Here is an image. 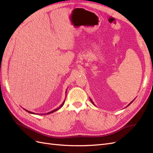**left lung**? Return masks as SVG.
Returning <instances> with one entry per match:
<instances>
[{
    "instance_id": "left-lung-1",
    "label": "left lung",
    "mask_w": 153,
    "mask_h": 153,
    "mask_svg": "<svg viewBox=\"0 0 153 153\" xmlns=\"http://www.w3.org/2000/svg\"><path fill=\"white\" fill-rule=\"evenodd\" d=\"M135 100V99H134V100H133V101H131V103H129V105H128V106H129V105H130V104H131V103H132V102H133V101H134V100ZM90 100H91V103H92V104H93V105H94V102H93V101H92V100H91V99H90ZM127 106H126V107H127Z\"/></svg>"
}]
</instances>
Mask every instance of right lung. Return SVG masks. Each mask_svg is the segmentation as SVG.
Returning a JSON list of instances; mask_svg holds the SVG:
<instances>
[{
    "mask_svg": "<svg viewBox=\"0 0 153 153\" xmlns=\"http://www.w3.org/2000/svg\"><path fill=\"white\" fill-rule=\"evenodd\" d=\"M67 91V90H66ZM65 100H66V99L65 100H64V101H63V103L61 105H60L59 106V107L58 108H57L56 109H55V110H52V111H51V112H48V113H47V114H40L41 115H47V114H52V113H53V112H55V111H57V110H58L59 109H60V108H61V107H62V106H63V105L64 104V102H65ZM25 111H26V112H29V113H30V114H36L35 113H34V112H30V111H28V110H25V108H24Z\"/></svg>",
    "mask_w": 153,
    "mask_h": 153,
    "instance_id": "right-lung-1",
    "label": "right lung"
}]
</instances>
